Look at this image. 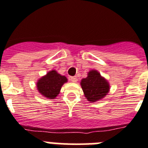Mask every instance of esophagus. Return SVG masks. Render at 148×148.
Returning a JSON list of instances; mask_svg holds the SVG:
<instances>
[{
	"instance_id": "obj_1",
	"label": "esophagus",
	"mask_w": 148,
	"mask_h": 148,
	"mask_svg": "<svg viewBox=\"0 0 148 148\" xmlns=\"http://www.w3.org/2000/svg\"><path fill=\"white\" fill-rule=\"evenodd\" d=\"M70 81H71L72 82H73V83H75V82H77V81H78V78L75 76L70 77Z\"/></svg>"
}]
</instances>
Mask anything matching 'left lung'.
<instances>
[{
	"label": "left lung",
	"instance_id": "left-lung-1",
	"mask_svg": "<svg viewBox=\"0 0 148 148\" xmlns=\"http://www.w3.org/2000/svg\"><path fill=\"white\" fill-rule=\"evenodd\" d=\"M80 84L84 95L90 102H95L104 99L110 89L108 81L95 70L89 71L87 78L82 79Z\"/></svg>",
	"mask_w": 148,
	"mask_h": 148
}]
</instances>
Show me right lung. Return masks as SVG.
<instances>
[{
	"label": "right lung",
	"mask_w": 148,
	"mask_h": 148,
	"mask_svg": "<svg viewBox=\"0 0 148 148\" xmlns=\"http://www.w3.org/2000/svg\"><path fill=\"white\" fill-rule=\"evenodd\" d=\"M67 78L56 70L48 72L45 75L38 80L36 87L39 93L49 99H54L60 93L64 84L67 82Z\"/></svg>",
	"instance_id": "add662e5"
}]
</instances>
